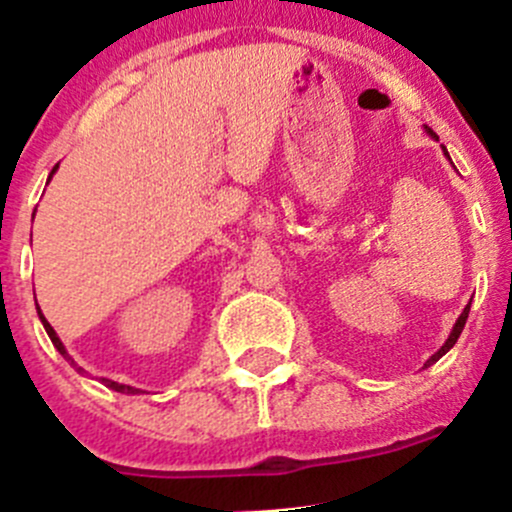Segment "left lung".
I'll return each instance as SVG.
<instances>
[{"instance_id": "1", "label": "left lung", "mask_w": 512, "mask_h": 512, "mask_svg": "<svg viewBox=\"0 0 512 512\" xmlns=\"http://www.w3.org/2000/svg\"><path fill=\"white\" fill-rule=\"evenodd\" d=\"M425 130H428V127H425ZM428 132H430V130H428ZM430 135H433V132H430ZM443 152H445V157H448V160H450V155H448V150H445V147H443ZM468 312H470V302H468V305H465V310H463V312H460V317H458V320H455V325H453V330H450V335H448V340H445V345H443V347H440V350H438V352H435V355H433V357H430V360H428V362H425V365H423V367H430V365H433V362H438V360H440V357H443V355H445V352H448V350H450V347H453V345H455V342H458L460 332H463V327H465V320H468Z\"/></svg>"}]
</instances>
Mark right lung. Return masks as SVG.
Segmentation results:
<instances>
[{
    "instance_id": "1",
    "label": "right lung",
    "mask_w": 512,
    "mask_h": 512,
    "mask_svg": "<svg viewBox=\"0 0 512 512\" xmlns=\"http://www.w3.org/2000/svg\"><path fill=\"white\" fill-rule=\"evenodd\" d=\"M57 167H59V165H54L52 175H54V172H57ZM52 175H49V180H52ZM37 315H39V320H42V325H44V330H47V335H49V340H52V345L57 347V350H59V355H62L64 360L69 362V365H74V367H77V362H74L72 357H69V352L64 350L62 340H59V337H57V332H54V327L49 325V322H47V317L42 315V310H37ZM77 372H82V375H84V370H82V367H77ZM102 385H107L109 390H117V393H127V395H135V393H140V390H137V388H130V385H122V382L107 380V377H102Z\"/></svg>"
}]
</instances>
